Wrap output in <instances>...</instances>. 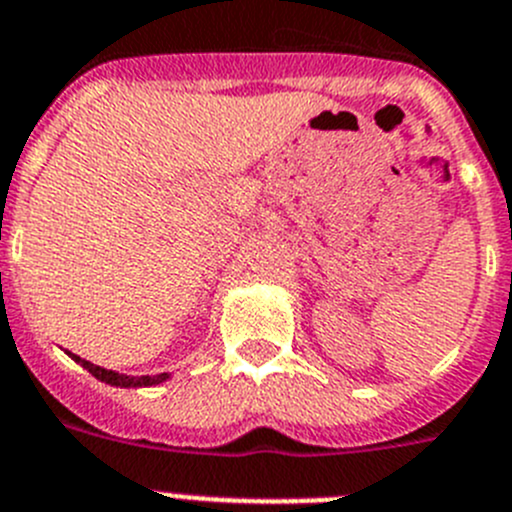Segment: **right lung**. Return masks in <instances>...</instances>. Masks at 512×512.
I'll use <instances>...</instances> for the list:
<instances>
[{
	"instance_id": "right-lung-1",
	"label": "right lung",
	"mask_w": 512,
	"mask_h": 512,
	"mask_svg": "<svg viewBox=\"0 0 512 512\" xmlns=\"http://www.w3.org/2000/svg\"><path fill=\"white\" fill-rule=\"evenodd\" d=\"M70 357L75 359L77 364H82V367H85L92 377L100 379V382H105V384H110V387H153V384L165 382V379L170 377L168 372L155 374V377H148V374H145V377H130V374H118V372H113V369L97 367V364L87 362V359H80L77 354H70Z\"/></svg>"
}]
</instances>
